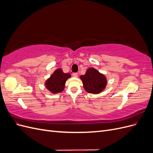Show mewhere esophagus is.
<instances>
[{
  "label": "esophagus",
  "mask_w": 153,
  "mask_h": 153,
  "mask_svg": "<svg viewBox=\"0 0 153 153\" xmlns=\"http://www.w3.org/2000/svg\"><path fill=\"white\" fill-rule=\"evenodd\" d=\"M72 75L74 77H78V73H73Z\"/></svg>",
  "instance_id": "esophagus-1"
}]
</instances>
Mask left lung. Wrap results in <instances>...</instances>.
Here are the masks:
<instances>
[{"label":"left lung","mask_w":153,"mask_h":153,"mask_svg":"<svg viewBox=\"0 0 153 153\" xmlns=\"http://www.w3.org/2000/svg\"><path fill=\"white\" fill-rule=\"evenodd\" d=\"M85 90L89 93L98 94L102 91L106 85V79L103 74L94 68H89L85 75H81Z\"/></svg>","instance_id":"left-lung-1"}]
</instances>
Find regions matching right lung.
<instances>
[{"label": "right lung", "mask_w": 153, "mask_h": 153, "mask_svg": "<svg viewBox=\"0 0 153 153\" xmlns=\"http://www.w3.org/2000/svg\"><path fill=\"white\" fill-rule=\"evenodd\" d=\"M70 76V74L64 73L61 69H56L53 75L46 82V87L53 93L61 92L64 90L68 78Z\"/></svg>", "instance_id": "right-lung-1"}]
</instances>
